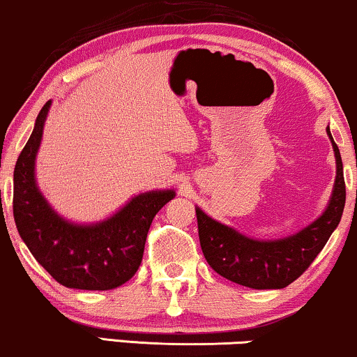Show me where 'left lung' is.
<instances>
[{
    "mask_svg": "<svg viewBox=\"0 0 357 357\" xmlns=\"http://www.w3.org/2000/svg\"><path fill=\"white\" fill-rule=\"evenodd\" d=\"M336 158V179L329 203L319 218L298 233L279 239H256L208 216L196 206L199 243L208 264L222 278L252 289H282L309 268L341 221L346 204L344 173L339 148L331 136Z\"/></svg>",
    "mask_w": 357,
    "mask_h": 357,
    "instance_id": "left-lung-1",
    "label": "left lung"
}]
</instances>
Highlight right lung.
Masks as SVG:
<instances>
[{"label":"right lung","instance_id":"obj_1","mask_svg":"<svg viewBox=\"0 0 357 357\" xmlns=\"http://www.w3.org/2000/svg\"><path fill=\"white\" fill-rule=\"evenodd\" d=\"M48 101L34 121L13 176V214L34 259L59 284L73 289L108 291L135 276L143 261L149 226L174 190L139 192L114 214L96 222L66 220L48 203L36 181V154L48 118Z\"/></svg>","mask_w":357,"mask_h":357}]
</instances>
